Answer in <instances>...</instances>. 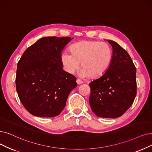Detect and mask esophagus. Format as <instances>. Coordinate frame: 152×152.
Instances as JSON below:
<instances>
[{
	"mask_svg": "<svg viewBox=\"0 0 152 152\" xmlns=\"http://www.w3.org/2000/svg\"><path fill=\"white\" fill-rule=\"evenodd\" d=\"M83 82L82 80H80V79H78V78H77V83L78 85H80V84L82 83Z\"/></svg>",
	"mask_w": 152,
	"mask_h": 152,
	"instance_id": "esophagus-1",
	"label": "esophagus"
}]
</instances>
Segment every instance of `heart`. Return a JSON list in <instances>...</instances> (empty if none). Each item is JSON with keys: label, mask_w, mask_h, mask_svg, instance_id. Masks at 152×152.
<instances>
[{"label": "heart", "mask_w": 152, "mask_h": 152, "mask_svg": "<svg viewBox=\"0 0 152 152\" xmlns=\"http://www.w3.org/2000/svg\"><path fill=\"white\" fill-rule=\"evenodd\" d=\"M70 51L64 50L60 60L64 70L72 74L80 65V75L83 77L98 78L104 75L110 65L112 53L105 42L82 41L70 47Z\"/></svg>", "instance_id": "heart-1"}]
</instances>
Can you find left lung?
Here are the masks:
<instances>
[{
	"label": "left lung",
	"mask_w": 152,
	"mask_h": 152,
	"mask_svg": "<svg viewBox=\"0 0 152 152\" xmlns=\"http://www.w3.org/2000/svg\"><path fill=\"white\" fill-rule=\"evenodd\" d=\"M107 40L113 47L111 64L104 75L89 83V104L97 117L115 118L135 100L137 70L128 52L117 42Z\"/></svg>",
	"instance_id": "left-lung-1"
}]
</instances>
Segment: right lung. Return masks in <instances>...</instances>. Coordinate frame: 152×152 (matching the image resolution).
<instances>
[{
	"label": "right lung",
	"mask_w": 152,
	"mask_h": 152,
	"mask_svg": "<svg viewBox=\"0 0 152 152\" xmlns=\"http://www.w3.org/2000/svg\"><path fill=\"white\" fill-rule=\"evenodd\" d=\"M70 37H46L23 52L17 66L15 84L19 98L34 116L54 117L66 105L76 77L63 70L60 56Z\"/></svg>",
	"instance_id": "right-lung-1"
}]
</instances>
